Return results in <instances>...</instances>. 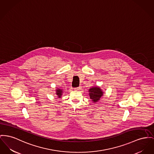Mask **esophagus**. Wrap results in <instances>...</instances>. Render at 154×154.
Wrapping results in <instances>:
<instances>
[{"label":"esophagus","instance_id":"34e87169","mask_svg":"<svg viewBox=\"0 0 154 154\" xmlns=\"http://www.w3.org/2000/svg\"><path fill=\"white\" fill-rule=\"evenodd\" d=\"M81 90H82V87H81V86H80V87H79L75 88V91H79Z\"/></svg>","mask_w":154,"mask_h":154}]
</instances>
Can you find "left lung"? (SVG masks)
Masks as SVG:
<instances>
[{"mask_svg":"<svg viewBox=\"0 0 154 154\" xmlns=\"http://www.w3.org/2000/svg\"><path fill=\"white\" fill-rule=\"evenodd\" d=\"M88 92L90 98L94 103L98 102L104 94L103 91L99 86H95L91 88L88 90Z\"/></svg>","mask_w":154,"mask_h":154,"instance_id":"left-lung-1","label":"left lung"}]
</instances>
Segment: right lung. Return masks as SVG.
Listing matches in <instances>:
<instances>
[{
	"mask_svg": "<svg viewBox=\"0 0 154 154\" xmlns=\"http://www.w3.org/2000/svg\"><path fill=\"white\" fill-rule=\"evenodd\" d=\"M63 89L57 88L56 90V95L57 96V97L59 98H60L62 97V96L63 95Z\"/></svg>",
	"mask_w": 154,
	"mask_h": 154,
	"instance_id": "1",
	"label": "right lung"
}]
</instances>
